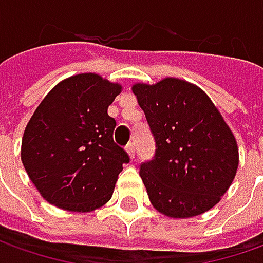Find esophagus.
<instances>
[{"instance_id":"1","label":"esophagus","mask_w":263,"mask_h":263,"mask_svg":"<svg viewBox=\"0 0 263 263\" xmlns=\"http://www.w3.org/2000/svg\"><path fill=\"white\" fill-rule=\"evenodd\" d=\"M126 151H127V154H128V157H130V159H133L135 158V143H128L126 147Z\"/></svg>"}]
</instances>
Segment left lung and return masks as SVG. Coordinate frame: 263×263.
Here are the masks:
<instances>
[{
    "label": "left lung",
    "instance_id": "left-lung-1",
    "mask_svg": "<svg viewBox=\"0 0 263 263\" xmlns=\"http://www.w3.org/2000/svg\"><path fill=\"white\" fill-rule=\"evenodd\" d=\"M132 90L157 143L154 159L139 173L152 206L170 218L215 206L236 177L238 146L211 98L176 77L135 83Z\"/></svg>",
    "mask_w": 263,
    "mask_h": 263
}]
</instances>
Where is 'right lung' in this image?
I'll return each mask as SVG.
<instances>
[{
  "instance_id": "obj_1",
  "label": "right lung",
  "mask_w": 263,
  "mask_h": 263,
  "mask_svg": "<svg viewBox=\"0 0 263 263\" xmlns=\"http://www.w3.org/2000/svg\"><path fill=\"white\" fill-rule=\"evenodd\" d=\"M96 73L67 77L35 109L22 139V162L41 196L57 208L90 212L112 196L130 158L114 143L108 106L121 92Z\"/></svg>"
}]
</instances>
